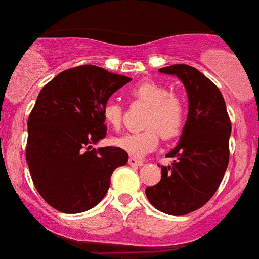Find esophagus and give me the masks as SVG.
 <instances>
[{
	"instance_id": "1",
	"label": "esophagus",
	"mask_w": 259,
	"mask_h": 259,
	"mask_svg": "<svg viewBox=\"0 0 259 259\" xmlns=\"http://www.w3.org/2000/svg\"><path fill=\"white\" fill-rule=\"evenodd\" d=\"M128 164L136 165V167H142L143 160H139V159H136V158H130L128 159Z\"/></svg>"
}]
</instances>
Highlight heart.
<instances>
[{"label": "heart", "instance_id": "1", "mask_svg": "<svg viewBox=\"0 0 259 259\" xmlns=\"http://www.w3.org/2000/svg\"><path fill=\"white\" fill-rule=\"evenodd\" d=\"M138 101L150 105L142 131L128 132L113 139V144L130 155L144 156L158 147L160 135L172 139L181 135L187 117V107L181 96L171 94L167 87L154 81H143L130 91ZM123 105L116 100H108L103 107L105 123L113 130H120L123 124Z\"/></svg>", "mask_w": 259, "mask_h": 259}]
</instances>
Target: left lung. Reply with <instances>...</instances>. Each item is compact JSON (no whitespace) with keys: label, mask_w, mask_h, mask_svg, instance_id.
<instances>
[{"label":"left lung","mask_w":259,"mask_h":259,"mask_svg":"<svg viewBox=\"0 0 259 259\" xmlns=\"http://www.w3.org/2000/svg\"><path fill=\"white\" fill-rule=\"evenodd\" d=\"M159 72L175 74L186 87L188 115L179 143L165 155L162 179L146 188L150 203L169 215L195 211L211 199L229 165L231 121L221 91L198 69L175 64Z\"/></svg>","instance_id":"left-lung-1"}]
</instances>
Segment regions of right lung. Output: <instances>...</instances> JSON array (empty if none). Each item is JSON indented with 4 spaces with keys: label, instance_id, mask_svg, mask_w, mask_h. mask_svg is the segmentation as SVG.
<instances>
[{
    "label": "right lung",
    "instance_id": "1",
    "mask_svg": "<svg viewBox=\"0 0 259 259\" xmlns=\"http://www.w3.org/2000/svg\"><path fill=\"white\" fill-rule=\"evenodd\" d=\"M131 81L96 65L61 72L40 91L28 119L26 163L34 187L49 206L67 214L95 207L111 175L125 165L119 147L92 148L107 135L103 107Z\"/></svg>",
    "mask_w": 259,
    "mask_h": 259
}]
</instances>
